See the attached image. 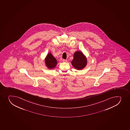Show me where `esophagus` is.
Instances as JSON below:
<instances>
[{
	"label": "esophagus",
	"instance_id": "obj_1",
	"mask_svg": "<svg viewBox=\"0 0 130 130\" xmlns=\"http://www.w3.org/2000/svg\"><path fill=\"white\" fill-rule=\"evenodd\" d=\"M62 61L63 62H66L67 61V60H65V59H63L62 60Z\"/></svg>",
	"mask_w": 130,
	"mask_h": 130
}]
</instances>
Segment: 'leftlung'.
Here are the masks:
<instances>
[{
	"label": "left lung",
	"instance_id": "left-lung-1",
	"mask_svg": "<svg viewBox=\"0 0 130 130\" xmlns=\"http://www.w3.org/2000/svg\"><path fill=\"white\" fill-rule=\"evenodd\" d=\"M71 63L77 70H82L86 65L87 59L82 52L77 51L74 54L73 59Z\"/></svg>",
	"mask_w": 130,
	"mask_h": 130
}]
</instances>
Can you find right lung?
I'll return each mask as SVG.
<instances>
[{
    "label": "right lung",
    "instance_id": "add662e5",
    "mask_svg": "<svg viewBox=\"0 0 130 130\" xmlns=\"http://www.w3.org/2000/svg\"><path fill=\"white\" fill-rule=\"evenodd\" d=\"M45 63L46 66L50 69L54 68L56 66L57 62L51 53H49L45 58Z\"/></svg>",
    "mask_w": 130,
    "mask_h": 130
}]
</instances>
